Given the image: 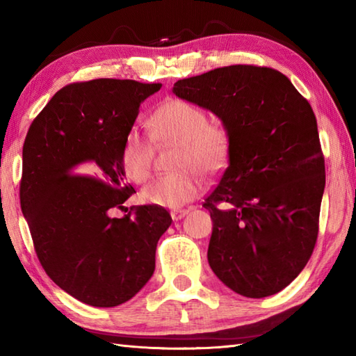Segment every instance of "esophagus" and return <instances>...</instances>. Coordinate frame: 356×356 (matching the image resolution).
<instances>
[{
    "label": "esophagus",
    "mask_w": 356,
    "mask_h": 356,
    "mask_svg": "<svg viewBox=\"0 0 356 356\" xmlns=\"http://www.w3.org/2000/svg\"><path fill=\"white\" fill-rule=\"evenodd\" d=\"M190 213V209H172L171 211V217H172V220L174 222H179V220H182V218Z\"/></svg>",
    "instance_id": "obj_1"
}]
</instances>
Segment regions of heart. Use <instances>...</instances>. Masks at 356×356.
Segmentation results:
<instances>
[{
	"label": "heart",
	"instance_id": "obj_1",
	"mask_svg": "<svg viewBox=\"0 0 356 356\" xmlns=\"http://www.w3.org/2000/svg\"><path fill=\"white\" fill-rule=\"evenodd\" d=\"M153 138L179 143L174 159L177 172L156 177L142 190V200L151 205L179 208L194 200L203 190L200 171L214 174L223 168L229 156L231 139L218 122H208L207 113L184 99L163 101L148 119ZM127 176L138 184L145 182L153 168V143L147 134L130 130L120 151Z\"/></svg>",
	"mask_w": 356,
	"mask_h": 356
}]
</instances>
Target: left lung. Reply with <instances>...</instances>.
<instances>
[{
  "label": "left lung",
  "instance_id": "1",
  "mask_svg": "<svg viewBox=\"0 0 356 356\" xmlns=\"http://www.w3.org/2000/svg\"><path fill=\"white\" fill-rule=\"evenodd\" d=\"M172 93L216 115L231 139L228 168L203 203L211 269L243 297L280 292L318 236L326 176L312 107L283 73L255 65L180 79Z\"/></svg>",
  "mask_w": 356,
  "mask_h": 356
}]
</instances>
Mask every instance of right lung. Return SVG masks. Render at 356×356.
Wrapping results in <instances>:
<instances>
[{
  "instance_id": "right-lung-1",
  "label": "right lung",
  "mask_w": 356,
  "mask_h": 356,
  "mask_svg": "<svg viewBox=\"0 0 356 356\" xmlns=\"http://www.w3.org/2000/svg\"><path fill=\"white\" fill-rule=\"evenodd\" d=\"M162 84L93 79L59 90L32 122L19 186L35 251L63 291L95 307L131 300L156 268V246L171 216L157 205L120 218L134 194L120 151L140 104Z\"/></svg>"
}]
</instances>
